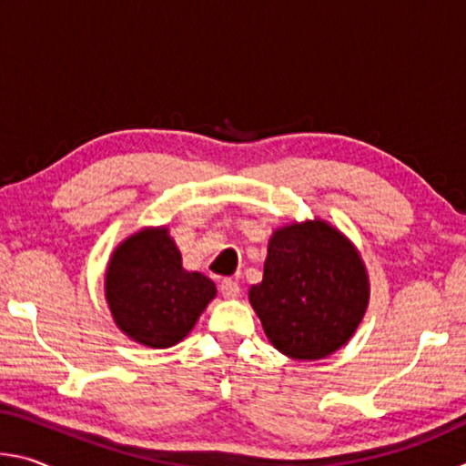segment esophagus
Instances as JSON below:
<instances>
[{
    "mask_svg": "<svg viewBox=\"0 0 466 466\" xmlns=\"http://www.w3.org/2000/svg\"><path fill=\"white\" fill-rule=\"evenodd\" d=\"M219 291H222L224 298L236 299L240 296V286H238V281H234V279H224L222 283H219Z\"/></svg>",
    "mask_w": 466,
    "mask_h": 466,
    "instance_id": "esophagus-1",
    "label": "esophagus"
}]
</instances>
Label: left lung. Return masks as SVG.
Segmentation results:
<instances>
[{
    "mask_svg": "<svg viewBox=\"0 0 466 466\" xmlns=\"http://www.w3.org/2000/svg\"><path fill=\"white\" fill-rule=\"evenodd\" d=\"M267 339L299 361L329 358L350 341L370 302L360 250L325 219L275 228L263 281L248 289Z\"/></svg>",
    "mask_w": 466,
    "mask_h": 466,
    "instance_id": "1",
    "label": "left lung"
}]
</instances>
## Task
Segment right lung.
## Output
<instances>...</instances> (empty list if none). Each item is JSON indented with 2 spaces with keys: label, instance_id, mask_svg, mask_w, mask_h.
<instances>
[{
  "label": "right lung",
  "instance_id": "right-lung-1",
  "mask_svg": "<svg viewBox=\"0 0 466 466\" xmlns=\"http://www.w3.org/2000/svg\"><path fill=\"white\" fill-rule=\"evenodd\" d=\"M216 294L209 278L185 269L167 226L133 232L106 263L105 298L115 325L154 350L183 341Z\"/></svg>",
  "mask_w": 466,
  "mask_h": 466
}]
</instances>
